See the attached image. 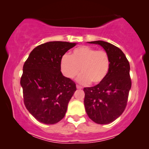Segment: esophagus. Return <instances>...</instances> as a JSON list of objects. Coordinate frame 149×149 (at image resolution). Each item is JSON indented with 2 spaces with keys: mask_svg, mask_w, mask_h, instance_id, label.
Masks as SVG:
<instances>
[{
  "mask_svg": "<svg viewBox=\"0 0 149 149\" xmlns=\"http://www.w3.org/2000/svg\"><path fill=\"white\" fill-rule=\"evenodd\" d=\"M76 88H77V89H82V88H83V87L80 86V85H76Z\"/></svg>",
  "mask_w": 149,
  "mask_h": 149,
  "instance_id": "esophagus-1",
  "label": "esophagus"
}]
</instances>
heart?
Wrapping results in <instances>:
<instances>
[{
	"label": "heart",
	"instance_id": "b5f03b06",
	"mask_svg": "<svg viewBox=\"0 0 149 149\" xmlns=\"http://www.w3.org/2000/svg\"><path fill=\"white\" fill-rule=\"evenodd\" d=\"M62 74L73 79L82 73L78 81L83 84L102 83L107 77L110 68V58L104 50H97L90 46L83 45L74 49L71 54H64L60 61Z\"/></svg>",
	"mask_w": 149,
	"mask_h": 149
}]
</instances>
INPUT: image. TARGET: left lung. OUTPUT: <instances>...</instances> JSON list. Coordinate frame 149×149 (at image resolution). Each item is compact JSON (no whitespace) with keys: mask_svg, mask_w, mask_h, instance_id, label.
<instances>
[{"mask_svg":"<svg viewBox=\"0 0 149 149\" xmlns=\"http://www.w3.org/2000/svg\"><path fill=\"white\" fill-rule=\"evenodd\" d=\"M88 42L103 47L110 58V68L102 83L83 89L85 111L96 123L109 124L123 113L127 105L132 85L130 66L124 53L116 46L102 40Z\"/></svg>","mask_w":149,"mask_h":149,"instance_id":"1","label":"left lung"}]
</instances>
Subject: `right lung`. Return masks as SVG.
Listing matches in <instances>:
<instances>
[{
	"label": "right lung",
	"mask_w": 149,
	"mask_h": 149,
	"mask_svg": "<svg viewBox=\"0 0 149 149\" xmlns=\"http://www.w3.org/2000/svg\"><path fill=\"white\" fill-rule=\"evenodd\" d=\"M76 42L51 41L37 46L23 66L20 84L29 112L39 122L55 124L66 114L76 90V83L63 76L60 61Z\"/></svg>",
	"instance_id": "right-lung-1"
}]
</instances>
